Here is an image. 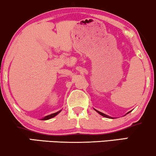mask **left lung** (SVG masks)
I'll use <instances>...</instances> for the list:
<instances>
[{"label":"left lung","mask_w":156,"mask_h":156,"mask_svg":"<svg viewBox=\"0 0 156 156\" xmlns=\"http://www.w3.org/2000/svg\"><path fill=\"white\" fill-rule=\"evenodd\" d=\"M95 110H96L97 112L98 113V114H100L101 115H102V116H104V117H105V118H112V119L113 118H112V117H110V116H108V115H105V114H104V113H102V112H99V111H98V110H96V109H95ZM130 112H129L127 113V114H129V113Z\"/></svg>","instance_id":"8db88e82"}]
</instances>
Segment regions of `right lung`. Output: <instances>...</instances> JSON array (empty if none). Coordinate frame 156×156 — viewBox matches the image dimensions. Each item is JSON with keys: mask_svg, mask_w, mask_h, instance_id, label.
<instances>
[{"mask_svg": "<svg viewBox=\"0 0 156 156\" xmlns=\"http://www.w3.org/2000/svg\"><path fill=\"white\" fill-rule=\"evenodd\" d=\"M60 112H61V110H60V111L57 112H55V113H53V114H51V115H47V116H45L44 118H41V120H49V119H51V118H54V117H55L57 115L59 114V113Z\"/></svg>", "mask_w": 156, "mask_h": 156, "instance_id": "1", "label": "right lung"}]
</instances>
